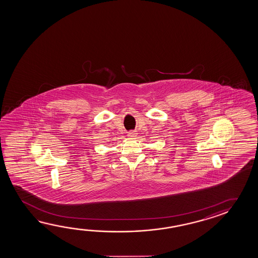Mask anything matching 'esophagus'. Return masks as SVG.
<instances>
[{"label":"esophagus","instance_id":"34e87169","mask_svg":"<svg viewBox=\"0 0 258 258\" xmlns=\"http://www.w3.org/2000/svg\"><path fill=\"white\" fill-rule=\"evenodd\" d=\"M128 136H129V137H135V136H136V133H135V132H130V133L128 134Z\"/></svg>","mask_w":258,"mask_h":258}]
</instances>
